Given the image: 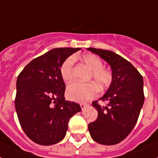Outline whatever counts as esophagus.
Here are the masks:
<instances>
[{
    "label": "esophagus",
    "instance_id": "esophagus-1",
    "mask_svg": "<svg viewBox=\"0 0 158 158\" xmlns=\"http://www.w3.org/2000/svg\"><path fill=\"white\" fill-rule=\"evenodd\" d=\"M88 104H84V103H81V104H80V107H81L82 110H84V109H85L86 107H88Z\"/></svg>",
    "mask_w": 158,
    "mask_h": 158
}]
</instances>
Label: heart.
<instances>
[{"label": "heart", "instance_id": "obj_1", "mask_svg": "<svg viewBox=\"0 0 158 158\" xmlns=\"http://www.w3.org/2000/svg\"><path fill=\"white\" fill-rule=\"evenodd\" d=\"M83 62L92 70V78L101 87L108 86L112 81V75L109 70L102 68L103 62L98 56L95 54L83 55ZM73 63L74 58L69 57L64 61L61 68L60 74L66 83H69L73 79ZM98 94V88L93 83H74L67 87L66 96L68 99L76 102H86L94 98Z\"/></svg>", "mask_w": 158, "mask_h": 158}]
</instances>
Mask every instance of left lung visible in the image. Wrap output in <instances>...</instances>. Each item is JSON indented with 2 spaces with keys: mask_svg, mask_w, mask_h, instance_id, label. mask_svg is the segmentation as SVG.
Listing matches in <instances>:
<instances>
[{
  "mask_svg": "<svg viewBox=\"0 0 158 158\" xmlns=\"http://www.w3.org/2000/svg\"><path fill=\"white\" fill-rule=\"evenodd\" d=\"M110 64L112 82L106 94L100 98L108 101L107 106H101L98 101L92 106L98 111L96 121L88 124L91 136L97 143L113 145L123 140L134 128L144 101L142 75L118 54L110 50L88 48Z\"/></svg>",
  "mask_w": 158,
  "mask_h": 158,
  "instance_id": "obj_1",
  "label": "left lung"
}]
</instances>
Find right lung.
<instances>
[{
	"label": "right lung",
	"mask_w": 158,
	"mask_h": 158,
	"mask_svg": "<svg viewBox=\"0 0 158 158\" xmlns=\"http://www.w3.org/2000/svg\"><path fill=\"white\" fill-rule=\"evenodd\" d=\"M81 48H53L33 59L17 79L15 109L23 130L33 142L52 145L66 135L71 117L81 111L66 101V85L60 68L66 58Z\"/></svg>",
	"instance_id": "right-lung-1"
}]
</instances>
